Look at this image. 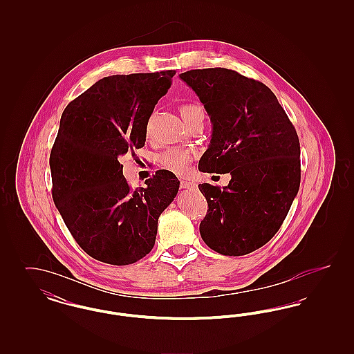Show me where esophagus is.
I'll return each instance as SVG.
<instances>
[{"label":"esophagus","mask_w":354,"mask_h":354,"mask_svg":"<svg viewBox=\"0 0 354 354\" xmlns=\"http://www.w3.org/2000/svg\"><path fill=\"white\" fill-rule=\"evenodd\" d=\"M195 183H194V182H191V180H188V179H182V180H180V187H182V188H187V189H188V188H194V187H195Z\"/></svg>","instance_id":"obj_1"}]
</instances>
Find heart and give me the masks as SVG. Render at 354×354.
<instances>
[{
	"label": "heart",
	"instance_id": "1",
	"mask_svg": "<svg viewBox=\"0 0 354 354\" xmlns=\"http://www.w3.org/2000/svg\"><path fill=\"white\" fill-rule=\"evenodd\" d=\"M204 110L199 104L195 103H185L180 106V115L185 119V123L191 122L192 119L203 115ZM194 158V152L182 147H172L163 152L159 156L160 163L166 169L175 172V174H183L188 169L191 160Z\"/></svg>",
	"mask_w": 354,
	"mask_h": 354
}]
</instances>
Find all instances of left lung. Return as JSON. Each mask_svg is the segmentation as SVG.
I'll return each mask as SVG.
<instances>
[{"label": "left lung", "mask_w": 354, "mask_h": 354, "mask_svg": "<svg viewBox=\"0 0 354 354\" xmlns=\"http://www.w3.org/2000/svg\"><path fill=\"white\" fill-rule=\"evenodd\" d=\"M212 122V138L199 160L203 172L231 174L228 185L199 189L208 203L203 241L225 256H243L280 230L299 192L300 142L270 87L235 70L182 73Z\"/></svg>", "instance_id": "8db88e82"}]
</instances>
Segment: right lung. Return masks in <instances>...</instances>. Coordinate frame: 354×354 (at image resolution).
Returning a JSON list of instances; mask_svg holds the SVG:
<instances>
[{
  "label": "right lung",
  "instance_id": "right-lung-1",
  "mask_svg": "<svg viewBox=\"0 0 354 354\" xmlns=\"http://www.w3.org/2000/svg\"><path fill=\"white\" fill-rule=\"evenodd\" d=\"M175 73L104 77L61 117L49 162L53 201L78 245L102 263L127 266L150 253L158 219L179 191L167 169L131 189L118 160L145 146L147 122Z\"/></svg>",
  "mask_w": 354,
  "mask_h": 354
}]
</instances>
